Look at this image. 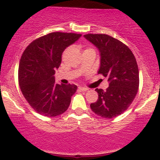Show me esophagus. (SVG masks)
Wrapping results in <instances>:
<instances>
[{"mask_svg": "<svg viewBox=\"0 0 160 160\" xmlns=\"http://www.w3.org/2000/svg\"><path fill=\"white\" fill-rule=\"evenodd\" d=\"M78 89L80 90V91H82V92H86V91H88V88H84V87H78Z\"/></svg>", "mask_w": 160, "mask_h": 160, "instance_id": "obj_1", "label": "esophagus"}]
</instances>
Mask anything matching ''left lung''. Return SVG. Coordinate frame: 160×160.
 Returning a JSON list of instances; mask_svg holds the SVG:
<instances>
[{
	"instance_id": "left-lung-1",
	"label": "left lung",
	"mask_w": 160,
	"mask_h": 160,
	"mask_svg": "<svg viewBox=\"0 0 160 160\" xmlns=\"http://www.w3.org/2000/svg\"><path fill=\"white\" fill-rule=\"evenodd\" d=\"M86 40L98 48L100 55L98 74L108 78V87L104 91L96 88L98 98L90 105L98 116L112 118L119 116L129 107L139 88V69L131 50L107 34H88Z\"/></svg>"
}]
</instances>
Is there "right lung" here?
<instances>
[{
	"instance_id": "right-lung-1",
	"label": "right lung",
	"mask_w": 160,
	"mask_h": 160,
	"mask_svg": "<svg viewBox=\"0 0 160 160\" xmlns=\"http://www.w3.org/2000/svg\"><path fill=\"white\" fill-rule=\"evenodd\" d=\"M81 36L53 32L34 40L24 50L18 68L19 85L25 99L39 114L54 117L68 109L78 87L56 84L54 75L64 51Z\"/></svg>"
}]
</instances>
